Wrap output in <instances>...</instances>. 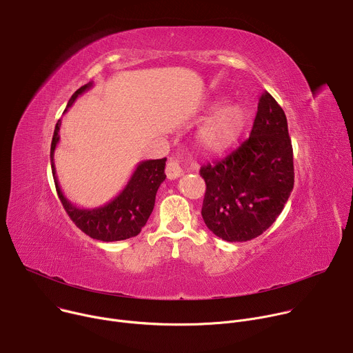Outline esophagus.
I'll list each match as a JSON object with an SVG mask.
<instances>
[{"label":"esophagus","instance_id":"1","mask_svg":"<svg viewBox=\"0 0 353 353\" xmlns=\"http://www.w3.org/2000/svg\"><path fill=\"white\" fill-rule=\"evenodd\" d=\"M166 176L168 179L170 180H174L177 177L181 176V168H180V163L174 159V158H170L168 165H166Z\"/></svg>","mask_w":353,"mask_h":353}]
</instances>
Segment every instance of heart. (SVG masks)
Here are the masks:
<instances>
[{"instance_id":"obj_1","label":"heart","mask_w":353,"mask_h":353,"mask_svg":"<svg viewBox=\"0 0 353 353\" xmlns=\"http://www.w3.org/2000/svg\"><path fill=\"white\" fill-rule=\"evenodd\" d=\"M244 124V109L234 103H223L198 128L196 145L208 155L225 154L237 142Z\"/></svg>"}]
</instances>
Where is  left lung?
I'll return each mask as SVG.
<instances>
[{"label":"left lung","mask_w":353,"mask_h":353,"mask_svg":"<svg viewBox=\"0 0 353 353\" xmlns=\"http://www.w3.org/2000/svg\"><path fill=\"white\" fill-rule=\"evenodd\" d=\"M199 174L207 184L201 215L222 240H251L276 221L293 190V149L285 112L267 90L250 137Z\"/></svg>","instance_id":"1"}]
</instances>
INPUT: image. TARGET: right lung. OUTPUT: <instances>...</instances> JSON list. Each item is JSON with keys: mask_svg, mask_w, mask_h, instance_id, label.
Returning a JSON list of instances; mask_svg holds the SVG:
<instances>
[{"mask_svg": "<svg viewBox=\"0 0 353 353\" xmlns=\"http://www.w3.org/2000/svg\"><path fill=\"white\" fill-rule=\"evenodd\" d=\"M93 83L89 82L81 86L68 100L67 109L72 106L79 94L90 89ZM60 125L61 120L57 121L54 128L52 149H50V159H52V172L59 198L71 221L83 233L96 240L119 241L137 236L145 226L150 214H152L158 188L166 179V158L139 162L124 190L106 205L92 210L78 208L65 198L56 176L54 150L60 141Z\"/></svg>", "mask_w": 353, "mask_h": 353, "instance_id": "right-lung-1", "label": "right lung"}]
</instances>
